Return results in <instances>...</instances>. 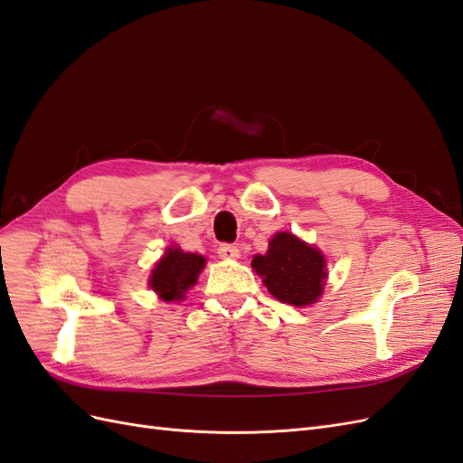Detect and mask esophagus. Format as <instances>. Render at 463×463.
Returning <instances> with one entry per match:
<instances>
[{
    "mask_svg": "<svg viewBox=\"0 0 463 463\" xmlns=\"http://www.w3.org/2000/svg\"><path fill=\"white\" fill-rule=\"evenodd\" d=\"M217 254H219L221 258H224V260H234V258L241 256V250L236 248L234 244H221Z\"/></svg>",
    "mask_w": 463,
    "mask_h": 463,
    "instance_id": "1",
    "label": "esophagus"
}]
</instances>
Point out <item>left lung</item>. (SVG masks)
Returning <instances> with one entry per match:
<instances>
[{"mask_svg": "<svg viewBox=\"0 0 463 463\" xmlns=\"http://www.w3.org/2000/svg\"><path fill=\"white\" fill-rule=\"evenodd\" d=\"M269 293L287 305L307 307L320 297L326 279V260L316 250L288 232H277L269 250L252 260Z\"/></svg>", "mask_w": 463, "mask_h": 463, "instance_id": "left-lung-1", "label": "left lung"}]
</instances>
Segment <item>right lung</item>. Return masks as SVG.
Returning a JSON list of instances; mask_svg holds the SVG:
<instances>
[{"instance_id":"1","label":"right lung","mask_w":463,"mask_h":463,"mask_svg":"<svg viewBox=\"0 0 463 463\" xmlns=\"http://www.w3.org/2000/svg\"><path fill=\"white\" fill-rule=\"evenodd\" d=\"M203 266V256L182 252L180 248H168L166 254L155 266L149 285L166 302L182 300L186 290L195 285Z\"/></svg>"}]
</instances>
